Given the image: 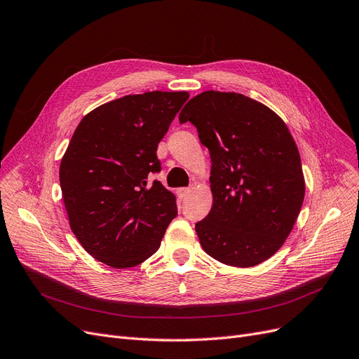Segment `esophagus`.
<instances>
[{
  "label": "esophagus",
  "mask_w": 359,
  "mask_h": 359,
  "mask_svg": "<svg viewBox=\"0 0 359 359\" xmlns=\"http://www.w3.org/2000/svg\"><path fill=\"white\" fill-rule=\"evenodd\" d=\"M180 196H181V198H185V197H189L190 196V193H191V189H180Z\"/></svg>",
  "instance_id": "esophagus-1"
}]
</instances>
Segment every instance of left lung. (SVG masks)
<instances>
[{"label": "left lung", "mask_w": 359, "mask_h": 359, "mask_svg": "<svg viewBox=\"0 0 359 359\" xmlns=\"http://www.w3.org/2000/svg\"><path fill=\"white\" fill-rule=\"evenodd\" d=\"M210 154L213 205L196 224L203 250L225 265L266 261L290 234L305 197L296 142L277 114L243 94L205 91L180 113Z\"/></svg>", "instance_id": "8db88e82"}]
</instances>
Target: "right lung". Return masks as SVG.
Returning <instances> with one entry per match:
<instances>
[{
    "mask_svg": "<svg viewBox=\"0 0 359 359\" xmlns=\"http://www.w3.org/2000/svg\"><path fill=\"white\" fill-rule=\"evenodd\" d=\"M189 93L125 95L90 111L60 163L69 224L82 248L113 268L144 262L177 217L175 196L162 182L157 144Z\"/></svg>",
    "mask_w": 359,
    "mask_h": 359,
    "instance_id": "right-lung-1",
    "label": "right lung"
}]
</instances>
